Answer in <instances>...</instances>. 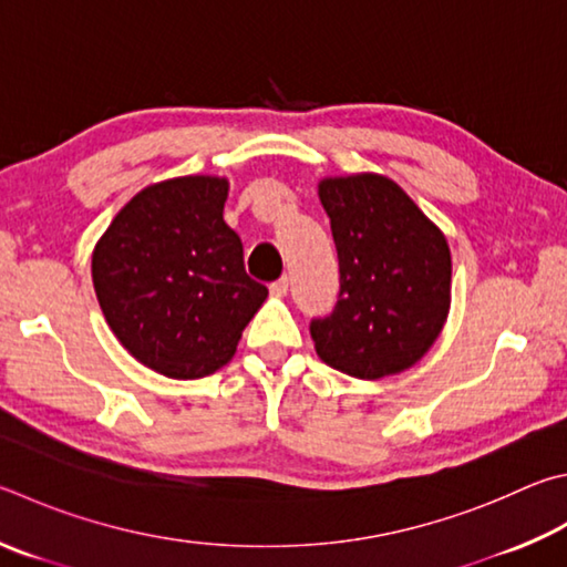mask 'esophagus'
Segmentation results:
<instances>
[{
	"label": "esophagus",
	"instance_id": "1",
	"mask_svg": "<svg viewBox=\"0 0 567 567\" xmlns=\"http://www.w3.org/2000/svg\"><path fill=\"white\" fill-rule=\"evenodd\" d=\"M287 290H290V280H287V275L270 285V295H275V297H285Z\"/></svg>",
	"mask_w": 567,
	"mask_h": 567
}]
</instances>
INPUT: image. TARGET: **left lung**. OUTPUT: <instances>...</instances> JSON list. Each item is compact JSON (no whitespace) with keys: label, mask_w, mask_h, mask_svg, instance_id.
<instances>
[{"label":"left lung","mask_w":567,"mask_h":567,"mask_svg":"<svg viewBox=\"0 0 567 567\" xmlns=\"http://www.w3.org/2000/svg\"><path fill=\"white\" fill-rule=\"evenodd\" d=\"M319 200L339 257L332 312L312 317L319 359L357 379L404 372L434 344L451 300L446 238L384 176L327 178Z\"/></svg>","instance_id":"8db88e82"}]
</instances>
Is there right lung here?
<instances>
[{
	"instance_id": "right-lung-1",
	"label": "right lung",
	"mask_w": 567,
	"mask_h": 567,
	"mask_svg": "<svg viewBox=\"0 0 567 567\" xmlns=\"http://www.w3.org/2000/svg\"><path fill=\"white\" fill-rule=\"evenodd\" d=\"M225 198V178L151 185L113 218L91 260L113 334L171 379H200L228 364L267 297L245 272L243 243L223 220Z\"/></svg>"
}]
</instances>
